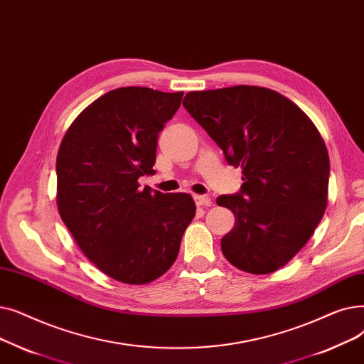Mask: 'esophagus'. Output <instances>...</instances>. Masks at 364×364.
Instances as JSON below:
<instances>
[{"label":"esophagus","mask_w":364,"mask_h":364,"mask_svg":"<svg viewBox=\"0 0 364 364\" xmlns=\"http://www.w3.org/2000/svg\"><path fill=\"white\" fill-rule=\"evenodd\" d=\"M194 201L198 207L200 205H204V207L212 205V200L209 197H204V196H194Z\"/></svg>","instance_id":"1"}]
</instances>
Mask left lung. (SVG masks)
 <instances>
[{
	"label": "left lung",
	"mask_w": 364,
	"mask_h": 364,
	"mask_svg": "<svg viewBox=\"0 0 364 364\" xmlns=\"http://www.w3.org/2000/svg\"><path fill=\"white\" fill-rule=\"evenodd\" d=\"M183 107L243 173L240 193L216 200L235 216L223 256L250 274L282 268L327 205L331 163L318 130L291 100L255 85L191 92Z\"/></svg>",
	"instance_id": "1"
}]
</instances>
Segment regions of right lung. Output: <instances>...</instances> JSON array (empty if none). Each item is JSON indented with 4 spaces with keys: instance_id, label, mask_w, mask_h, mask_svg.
Segmentation results:
<instances>
[{
    "instance_id": "add662e5",
    "label": "right lung",
    "mask_w": 364,
    "mask_h": 364,
    "mask_svg": "<svg viewBox=\"0 0 364 364\" xmlns=\"http://www.w3.org/2000/svg\"><path fill=\"white\" fill-rule=\"evenodd\" d=\"M182 96L148 87L111 90L75 118L60 144V218L82 253L118 282L145 284L163 275L196 215L191 196L137 183L154 173L159 134Z\"/></svg>"
}]
</instances>
